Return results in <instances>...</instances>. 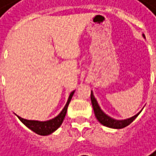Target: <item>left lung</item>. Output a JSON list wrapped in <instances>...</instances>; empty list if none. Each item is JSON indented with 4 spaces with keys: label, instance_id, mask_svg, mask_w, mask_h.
<instances>
[{
    "label": "left lung",
    "instance_id": "1",
    "mask_svg": "<svg viewBox=\"0 0 156 156\" xmlns=\"http://www.w3.org/2000/svg\"><path fill=\"white\" fill-rule=\"evenodd\" d=\"M143 37L145 38L144 34H142ZM90 98H91V102H92V106H93V110H94V112H95V116L96 118L98 119V121L105 126H108V127H111V128H115V129H120V128H124L126 126H127L128 125H130L132 122H133L136 118L137 116L140 113L138 112L136 115L132 116L130 118H127V119H124V120H116V119H113L112 118L111 116L107 115L102 110L100 109L98 103L97 99L95 98L94 97V94L93 92L91 91V95H90Z\"/></svg>",
    "mask_w": 156,
    "mask_h": 156
}]
</instances>
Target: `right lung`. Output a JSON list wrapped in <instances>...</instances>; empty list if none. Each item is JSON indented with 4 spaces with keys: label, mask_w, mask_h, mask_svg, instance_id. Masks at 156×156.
<instances>
[{
    "label": "right lung",
    "mask_w": 156,
    "mask_h": 156,
    "mask_svg": "<svg viewBox=\"0 0 156 156\" xmlns=\"http://www.w3.org/2000/svg\"><path fill=\"white\" fill-rule=\"evenodd\" d=\"M74 92L75 91H73L71 94H69L65 107L60 112V113L58 116H56L55 118H53V119H50V120H47V121H36V120H27V119H24V118H21L20 116H18V115H16V116L27 127H29L30 130L35 132L36 134L41 135V136L50 135V134L53 133V132H55L61 126V124H62V122H63V120L65 118V115H66V112H67L69 103L71 102V99H72Z\"/></svg>",
    "instance_id": "1"
}]
</instances>
